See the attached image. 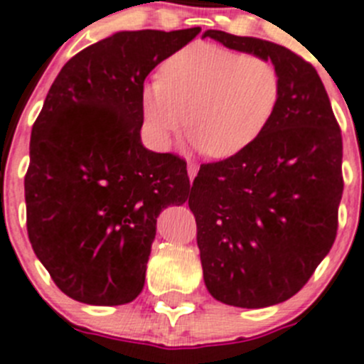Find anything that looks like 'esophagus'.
<instances>
[{
    "label": "esophagus",
    "mask_w": 364,
    "mask_h": 364,
    "mask_svg": "<svg viewBox=\"0 0 364 364\" xmlns=\"http://www.w3.org/2000/svg\"><path fill=\"white\" fill-rule=\"evenodd\" d=\"M198 171H199L198 163L188 161V178H190V181H193V178L198 176Z\"/></svg>",
    "instance_id": "34e87169"
}]
</instances>
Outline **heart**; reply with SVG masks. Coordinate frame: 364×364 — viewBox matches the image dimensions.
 <instances>
[{"label": "heart", "mask_w": 364, "mask_h": 364, "mask_svg": "<svg viewBox=\"0 0 364 364\" xmlns=\"http://www.w3.org/2000/svg\"><path fill=\"white\" fill-rule=\"evenodd\" d=\"M280 98L282 75L269 59L199 43L172 53L161 79L141 87V117L156 149L186 124L206 154L230 158L266 132Z\"/></svg>", "instance_id": "b5f03b06"}]
</instances>
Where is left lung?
I'll use <instances>...</instances> for the list:
<instances>
[{
    "mask_svg": "<svg viewBox=\"0 0 364 364\" xmlns=\"http://www.w3.org/2000/svg\"><path fill=\"white\" fill-rule=\"evenodd\" d=\"M203 37L269 59L282 75L266 132L239 154L203 163L188 199L210 294L235 307H269L294 296L334 244L341 129L318 71L289 48L220 30Z\"/></svg>",
    "mask_w": 364,
    "mask_h": 364,
    "instance_id": "8db88e82",
    "label": "left lung"
}]
</instances>
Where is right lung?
<instances>
[{
	"instance_id": "1",
	"label": "right lung",
	"mask_w": 364,
	"mask_h": 364,
	"mask_svg": "<svg viewBox=\"0 0 364 364\" xmlns=\"http://www.w3.org/2000/svg\"><path fill=\"white\" fill-rule=\"evenodd\" d=\"M201 32H118L71 57L30 138L26 230L55 285L90 305L141 293L156 219L188 199L186 161L141 145V87Z\"/></svg>"
}]
</instances>
